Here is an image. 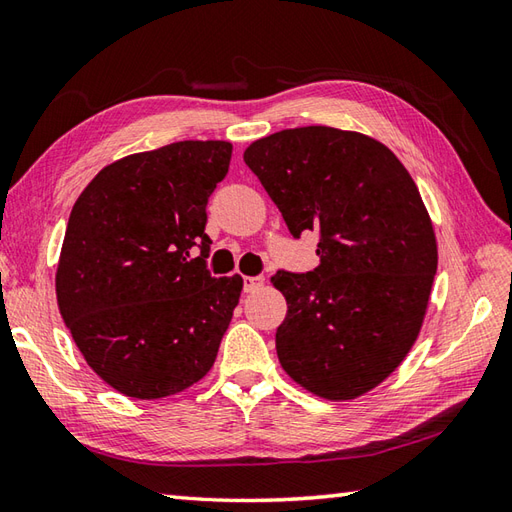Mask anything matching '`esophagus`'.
<instances>
[{
    "mask_svg": "<svg viewBox=\"0 0 512 512\" xmlns=\"http://www.w3.org/2000/svg\"><path fill=\"white\" fill-rule=\"evenodd\" d=\"M264 284H266L264 277H246L244 279V290L246 292H257V290L264 288Z\"/></svg>",
    "mask_w": 512,
    "mask_h": 512,
    "instance_id": "1",
    "label": "esophagus"
}]
</instances>
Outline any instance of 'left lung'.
<instances>
[{"label": "left lung", "mask_w": 512, "mask_h": 512, "mask_svg": "<svg viewBox=\"0 0 512 512\" xmlns=\"http://www.w3.org/2000/svg\"><path fill=\"white\" fill-rule=\"evenodd\" d=\"M244 160L292 237H321L312 273L270 277L288 303L277 328L281 367L325 400L367 394L416 343L438 270L416 182L376 138L325 125L259 138Z\"/></svg>", "instance_id": "1"}]
</instances>
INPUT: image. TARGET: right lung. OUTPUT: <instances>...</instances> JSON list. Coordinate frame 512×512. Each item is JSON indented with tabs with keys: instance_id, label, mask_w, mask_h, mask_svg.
I'll list each match as a JSON object with an SVG mask.
<instances>
[{
	"instance_id": "right-lung-1",
	"label": "right lung",
	"mask_w": 512,
	"mask_h": 512,
	"mask_svg": "<svg viewBox=\"0 0 512 512\" xmlns=\"http://www.w3.org/2000/svg\"><path fill=\"white\" fill-rule=\"evenodd\" d=\"M231 154L226 140L140 151L103 167L72 206L59 312L85 363L129 398L180 394L215 363L244 286L204 266L206 204Z\"/></svg>"
}]
</instances>
